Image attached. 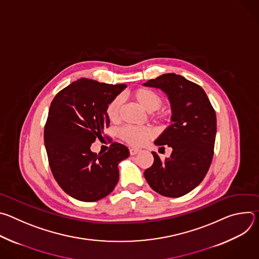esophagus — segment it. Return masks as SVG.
<instances>
[{
    "instance_id": "obj_1",
    "label": "esophagus",
    "mask_w": 259,
    "mask_h": 259,
    "mask_svg": "<svg viewBox=\"0 0 259 259\" xmlns=\"http://www.w3.org/2000/svg\"><path fill=\"white\" fill-rule=\"evenodd\" d=\"M129 151H130V155L131 156H134V155H136V154H138L140 152L138 149H134V147H131Z\"/></svg>"
}]
</instances>
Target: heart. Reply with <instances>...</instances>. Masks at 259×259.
Wrapping results in <instances>:
<instances>
[{
    "mask_svg": "<svg viewBox=\"0 0 259 259\" xmlns=\"http://www.w3.org/2000/svg\"><path fill=\"white\" fill-rule=\"evenodd\" d=\"M133 99L140 104L147 112H155L152 119L157 123H165L168 121L170 112L167 107H163V97L156 91L140 87L132 92ZM123 107V97L116 96L110 100L106 106V117L110 122H118L121 118ZM119 136L122 140L132 146H141L147 140L154 137V131L149 127L124 126L119 130Z\"/></svg>",
    "mask_w": 259,
    "mask_h": 259,
    "instance_id": "b5f03b06",
    "label": "heart"
}]
</instances>
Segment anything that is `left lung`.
<instances>
[{"label":"left lung","mask_w":259,"mask_h":259,"mask_svg":"<svg viewBox=\"0 0 259 259\" xmlns=\"http://www.w3.org/2000/svg\"><path fill=\"white\" fill-rule=\"evenodd\" d=\"M167 93L173 122L155 141L170 146V158L154 163L144 171L150 187L162 196L178 198L202 182L211 165L216 136L215 110L201 86L175 73H165L143 84Z\"/></svg>","instance_id":"left-lung-1"}]
</instances>
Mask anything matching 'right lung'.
Instances as JSON below:
<instances>
[{
	"label": "right lung",
	"mask_w": 259,
	"mask_h": 259,
	"mask_svg": "<svg viewBox=\"0 0 259 259\" xmlns=\"http://www.w3.org/2000/svg\"><path fill=\"white\" fill-rule=\"evenodd\" d=\"M126 88L82 78L53 98L45 124L44 141L52 174L70 197L98 201L112 193L119 180L118 164L129 157L127 146L113 142L106 153L91 152L109 120L108 102Z\"/></svg>",
	"instance_id": "obj_1"
}]
</instances>
